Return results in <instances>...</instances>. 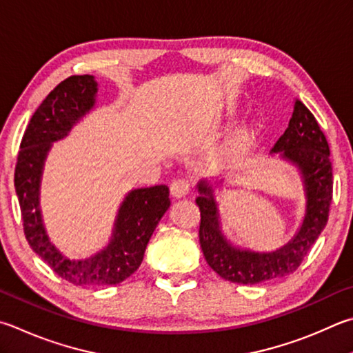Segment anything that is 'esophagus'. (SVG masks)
I'll list each match as a JSON object with an SVG mask.
<instances>
[{
    "instance_id": "esophagus-1",
    "label": "esophagus",
    "mask_w": 353,
    "mask_h": 353,
    "mask_svg": "<svg viewBox=\"0 0 353 353\" xmlns=\"http://www.w3.org/2000/svg\"><path fill=\"white\" fill-rule=\"evenodd\" d=\"M170 190H171V194L174 197H183V196L188 194L190 182L183 177L174 179V181H172L171 185H170Z\"/></svg>"
}]
</instances>
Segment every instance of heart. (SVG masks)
I'll return each mask as SVG.
<instances>
[{
	"label": "heart",
	"mask_w": 353,
	"mask_h": 353,
	"mask_svg": "<svg viewBox=\"0 0 353 353\" xmlns=\"http://www.w3.org/2000/svg\"><path fill=\"white\" fill-rule=\"evenodd\" d=\"M254 139V131L252 128H243L236 136L232 139V142L228 145L227 150V159H232L234 156H238L239 152H242L247 146L253 142Z\"/></svg>",
	"instance_id": "heart-1"
}]
</instances>
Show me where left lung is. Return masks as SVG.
<instances>
[{"label":"left lung","instance_id":"left-lung-1","mask_svg":"<svg viewBox=\"0 0 353 353\" xmlns=\"http://www.w3.org/2000/svg\"><path fill=\"white\" fill-rule=\"evenodd\" d=\"M273 151L283 156L303 171L307 213L299 233L278 252L253 253L233 248L219 232L217 210L211 188L199 183L201 194L196 203L201 211L199 241L208 265L221 278L238 284H259L293 273L304 261L313 243L325 227L333 194V174L330 148L315 115L303 101L296 100L285 132L274 143Z\"/></svg>","mask_w":353,"mask_h":353}]
</instances>
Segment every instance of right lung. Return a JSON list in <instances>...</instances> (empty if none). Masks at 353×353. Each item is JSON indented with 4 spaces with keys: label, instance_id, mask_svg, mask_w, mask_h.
<instances>
[{
    "label": "right lung",
    "instance_id": "right-lung-1",
    "mask_svg": "<svg viewBox=\"0 0 353 353\" xmlns=\"http://www.w3.org/2000/svg\"><path fill=\"white\" fill-rule=\"evenodd\" d=\"M97 83L92 75H70L49 92L32 115L15 165V191L26 239L32 250L74 285H114L142 264L146 243L170 207L166 185L134 190L126 196L115 222L114 238L103 252L86 261H69L49 242L38 210V185L50 143L65 137L77 120L94 106Z\"/></svg>",
    "mask_w": 353,
    "mask_h": 353
}]
</instances>
